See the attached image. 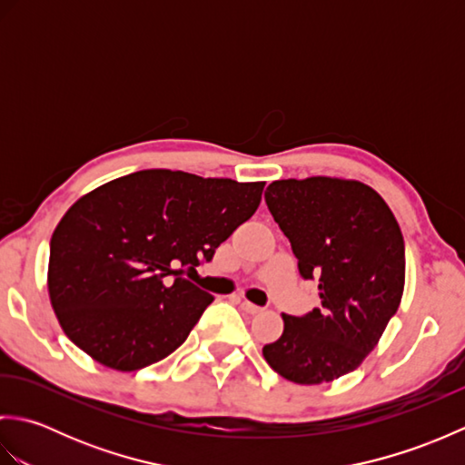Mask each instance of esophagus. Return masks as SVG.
I'll return each instance as SVG.
<instances>
[{"label": "esophagus", "instance_id": "34e87169", "mask_svg": "<svg viewBox=\"0 0 465 465\" xmlns=\"http://www.w3.org/2000/svg\"><path fill=\"white\" fill-rule=\"evenodd\" d=\"M240 308H242L245 313H260V312H262L260 305H255V303H252V302H248V300H240Z\"/></svg>", "mask_w": 465, "mask_h": 465}]
</instances>
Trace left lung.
Segmentation results:
<instances>
[{
  "label": "left lung",
  "mask_w": 465,
  "mask_h": 465,
  "mask_svg": "<svg viewBox=\"0 0 465 465\" xmlns=\"http://www.w3.org/2000/svg\"><path fill=\"white\" fill-rule=\"evenodd\" d=\"M303 280H318L320 308L283 313L280 340L263 358L282 378L333 381L365 360L396 315L406 282V245L381 195L338 177L280 180L265 190Z\"/></svg>",
  "instance_id": "obj_1"
}]
</instances>
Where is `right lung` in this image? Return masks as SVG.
<instances>
[{
	"label": "right lung",
	"mask_w": 465,
	"mask_h": 465,
	"mask_svg": "<svg viewBox=\"0 0 465 465\" xmlns=\"http://www.w3.org/2000/svg\"><path fill=\"white\" fill-rule=\"evenodd\" d=\"M263 185L142 170L80 197L49 243V300L67 338L117 371L167 358L213 302L167 280L173 265L212 262L258 210Z\"/></svg>",
	"instance_id": "right-lung-1"
}]
</instances>
